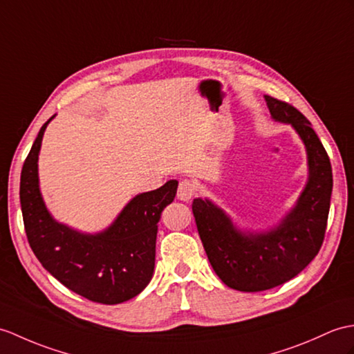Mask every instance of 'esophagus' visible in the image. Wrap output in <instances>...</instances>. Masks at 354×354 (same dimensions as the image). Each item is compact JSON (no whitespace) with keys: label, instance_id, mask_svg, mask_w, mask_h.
I'll use <instances>...</instances> for the list:
<instances>
[{"label":"esophagus","instance_id":"1","mask_svg":"<svg viewBox=\"0 0 354 354\" xmlns=\"http://www.w3.org/2000/svg\"><path fill=\"white\" fill-rule=\"evenodd\" d=\"M194 193H196V187H194V184L192 183L190 179H183V180H180L179 187H178V193H176L179 201L188 202L194 196Z\"/></svg>","mask_w":354,"mask_h":354}]
</instances>
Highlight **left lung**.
Instances as JSON below:
<instances>
[{"instance_id": "8db88e82", "label": "left lung", "mask_w": 354, "mask_h": 354, "mask_svg": "<svg viewBox=\"0 0 354 354\" xmlns=\"http://www.w3.org/2000/svg\"><path fill=\"white\" fill-rule=\"evenodd\" d=\"M271 118L290 123L308 155V180L294 207L268 231L238 229L209 199L193 201L203 249L216 274L229 288L258 292L297 276L322 248L333 187L332 166L310 122L292 105L264 96Z\"/></svg>"}]
</instances>
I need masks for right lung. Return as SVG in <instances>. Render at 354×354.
I'll return each mask as SVG.
<instances>
[{"label":"right lung","instance_id":"obj_1","mask_svg":"<svg viewBox=\"0 0 354 354\" xmlns=\"http://www.w3.org/2000/svg\"><path fill=\"white\" fill-rule=\"evenodd\" d=\"M53 119L40 128L21 174L19 199L30 248L66 288L102 305H118L151 282L158 221L175 199L178 180L133 197L101 232L86 234L59 223L44 202L37 171L44 133Z\"/></svg>","mask_w":354,"mask_h":354}]
</instances>
